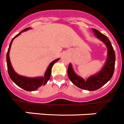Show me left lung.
Returning a JSON list of instances; mask_svg holds the SVG:
<instances>
[{"label": "left lung", "mask_w": 124, "mask_h": 124, "mask_svg": "<svg viewBox=\"0 0 124 124\" xmlns=\"http://www.w3.org/2000/svg\"><path fill=\"white\" fill-rule=\"evenodd\" d=\"M92 31L95 37L102 41L108 48L107 59L104 67L97 74L90 76L86 79L78 76L74 72L71 63L69 64L68 68V78L72 83L80 88L88 91L98 90L108 83L113 75L115 64V54L108 38L95 29H92Z\"/></svg>", "instance_id": "obj_1"}]
</instances>
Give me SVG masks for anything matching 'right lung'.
Listing matches in <instances>:
<instances>
[{
  "mask_svg": "<svg viewBox=\"0 0 124 124\" xmlns=\"http://www.w3.org/2000/svg\"><path fill=\"white\" fill-rule=\"evenodd\" d=\"M31 29V27H27V28L25 29L12 39L10 44H9V46L8 50V52H7L6 56L8 71L9 76L10 77L11 79L15 83L16 85H17L18 86L20 87L21 88L26 90V91H29V92L36 91V90H38V88L41 86L42 85H46V83L48 82V81L50 79V76H51V70H52V66L54 65V63H56L57 61L59 60V58H58V59H56L54 61H52L49 64L48 68H46V70L45 71L44 76H41V77L28 78V77H25V76H20L14 70L13 68L12 67L11 63L10 58H9V51H10V48L11 46L12 43H13V41L15 38H16L21 34L22 32H25V31H26L27 30H29Z\"/></svg>",
  "mask_w": 124,
  "mask_h": 124,
  "instance_id": "right-lung-1",
  "label": "right lung"
}]
</instances>
